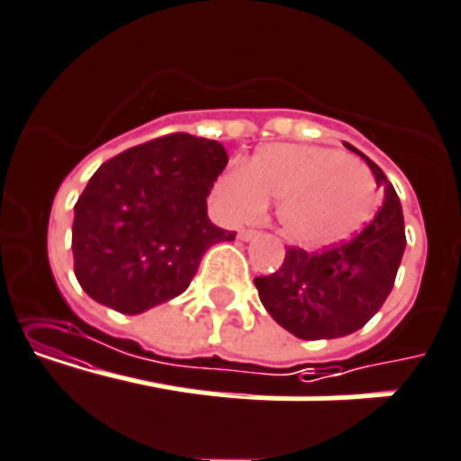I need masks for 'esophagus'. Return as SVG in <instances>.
<instances>
[{"label":"esophagus","mask_w":461,"mask_h":461,"mask_svg":"<svg viewBox=\"0 0 461 461\" xmlns=\"http://www.w3.org/2000/svg\"><path fill=\"white\" fill-rule=\"evenodd\" d=\"M258 235H260L258 230H247V228H244V230H240L238 233V238L242 240V242H251V240H256Z\"/></svg>","instance_id":"esophagus-1"}]
</instances>
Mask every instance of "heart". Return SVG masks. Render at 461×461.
<instances>
[{"label":"heart","instance_id":"1","mask_svg":"<svg viewBox=\"0 0 461 461\" xmlns=\"http://www.w3.org/2000/svg\"><path fill=\"white\" fill-rule=\"evenodd\" d=\"M217 201L230 221L260 217L278 201V223L301 247H330L353 238L378 205V185L365 160L314 144H269L244 167L217 181Z\"/></svg>","mask_w":461,"mask_h":461}]
</instances>
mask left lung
I'll list each match as a JSON object with an SVG mask.
<instances>
[{"label": "left lung", "mask_w": 461, "mask_h": 461, "mask_svg": "<svg viewBox=\"0 0 461 461\" xmlns=\"http://www.w3.org/2000/svg\"><path fill=\"white\" fill-rule=\"evenodd\" d=\"M365 158L384 201L369 226L321 253L287 249L276 274L256 278L258 294L278 326L299 339H337L365 326L387 301L405 253V221L396 190Z\"/></svg>", "instance_id": "1"}]
</instances>
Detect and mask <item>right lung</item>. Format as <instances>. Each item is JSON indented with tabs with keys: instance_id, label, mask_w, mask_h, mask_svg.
Here are the masks:
<instances>
[{
	"instance_id": "add662e5",
	"label": "right lung",
	"mask_w": 461,
	"mask_h": 461,
	"mask_svg": "<svg viewBox=\"0 0 461 461\" xmlns=\"http://www.w3.org/2000/svg\"><path fill=\"white\" fill-rule=\"evenodd\" d=\"M226 165L223 144L187 133L104 162L74 205V274L83 292L122 314L185 292L203 253L235 240L210 221L205 203Z\"/></svg>"
}]
</instances>
